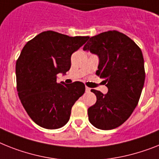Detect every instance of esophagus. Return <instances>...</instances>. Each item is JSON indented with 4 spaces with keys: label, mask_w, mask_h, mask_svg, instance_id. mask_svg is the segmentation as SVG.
<instances>
[{
    "label": "esophagus",
    "mask_w": 159,
    "mask_h": 159,
    "mask_svg": "<svg viewBox=\"0 0 159 159\" xmlns=\"http://www.w3.org/2000/svg\"><path fill=\"white\" fill-rule=\"evenodd\" d=\"M90 90H91V89H90V88L87 87V86L85 87V91L87 92V93H89V92H90Z\"/></svg>",
    "instance_id": "obj_1"
}]
</instances>
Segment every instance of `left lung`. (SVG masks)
I'll use <instances>...</instances> for the list:
<instances>
[{"mask_svg": "<svg viewBox=\"0 0 159 159\" xmlns=\"http://www.w3.org/2000/svg\"><path fill=\"white\" fill-rule=\"evenodd\" d=\"M83 49L98 55L96 74L108 88L106 95L91 89L97 102L88 109L89 122L98 129L118 128L130 117L141 98L145 79L142 52L131 38L115 30L92 36Z\"/></svg>", "mask_w": 159, "mask_h": 159, "instance_id": "1", "label": "left lung"}]
</instances>
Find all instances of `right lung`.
<instances>
[{
	"label": "right lung",
	"instance_id": "add662e5",
	"mask_svg": "<svg viewBox=\"0 0 159 159\" xmlns=\"http://www.w3.org/2000/svg\"><path fill=\"white\" fill-rule=\"evenodd\" d=\"M89 36H68L43 31L27 42L16 61L17 91L21 103L35 124L47 129L63 127L75 102L84 93V83H57L58 73L70 68L72 53Z\"/></svg>",
	"mask_w": 159,
	"mask_h": 159
}]
</instances>
